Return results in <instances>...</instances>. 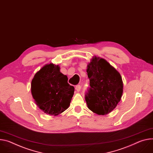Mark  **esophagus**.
Wrapping results in <instances>:
<instances>
[{
    "label": "esophagus",
    "instance_id": "34e87169",
    "mask_svg": "<svg viewBox=\"0 0 153 153\" xmlns=\"http://www.w3.org/2000/svg\"><path fill=\"white\" fill-rule=\"evenodd\" d=\"M75 89H76V90L77 92H79V91H80L81 86H80V85H76V87H75Z\"/></svg>",
    "mask_w": 153,
    "mask_h": 153
}]
</instances>
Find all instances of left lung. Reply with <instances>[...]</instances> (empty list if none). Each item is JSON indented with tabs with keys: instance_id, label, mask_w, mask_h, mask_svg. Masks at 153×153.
I'll return each mask as SVG.
<instances>
[{
	"instance_id": "8db88e82",
	"label": "left lung",
	"mask_w": 153,
	"mask_h": 153,
	"mask_svg": "<svg viewBox=\"0 0 153 153\" xmlns=\"http://www.w3.org/2000/svg\"><path fill=\"white\" fill-rule=\"evenodd\" d=\"M90 88L85 101L88 108L99 115L113 111L121 101L123 83L120 73L107 60L93 56L87 65Z\"/></svg>"
}]
</instances>
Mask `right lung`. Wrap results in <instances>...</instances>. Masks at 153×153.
I'll use <instances>...</instances> for the list:
<instances>
[{
	"instance_id": "add662e5",
	"label": "right lung",
	"mask_w": 153,
	"mask_h": 153,
	"mask_svg": "<svg viewBox=\"0 0 153 153\" xmlns=\"http://www.w3.org/2000/svg\"><path fill=\"white\" fill-rule=\"evenodd\" d=\"M60 67L52 63L38 71L31 83V93L37 106L46 114L57 116L70 105L74 88L68 83V77Z\"/></svg>"
}]
</instances>
